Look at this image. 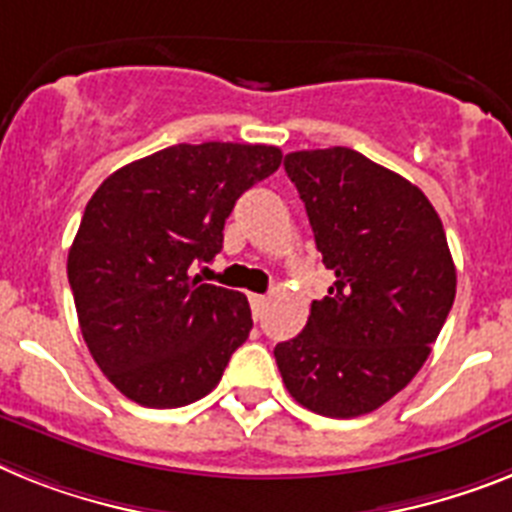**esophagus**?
I'll list each match as a JSON object with an SVG mask.
<instances>
[{"label":"esophagus","mask_w":512,"mask_h":512,"mask_svg":"<svg viewBox=\"0 0 512 512\" xmlns=\"http://www.w3.org/2000/svg\"><path fill=\"white\" fill-rule=\"evenodd\" d=\"M249 304H252V315L263 317L265 307H268V296L263 294H249Z\"/></svg>","instance_id":"34e87169"}]
</instances>
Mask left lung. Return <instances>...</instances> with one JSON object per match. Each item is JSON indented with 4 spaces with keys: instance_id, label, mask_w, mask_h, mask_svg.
<instances>
[{
    "instance_id": "left-lung-1",
    "label": "left lung",
    "mask_w": 512,
    "mask_h": 512,
    "mask_svg": "<svg viewBox=\"0 0 512 512\" xmlns=\"http://www.w3.org/2000/svg\"><path fill=\"white\" fill-rule=\"evenodd\" d=\"M283 166L336 281L276 364L304 409L369 414L414 380L453 307L445 229L416 184L351 148L296 150Z\"/></svg>"
}]
</instances>
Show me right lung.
<instances>
[{
	"label": "right lung",
	"mask_w": 512,
	"mask_h": 512,
	"mask_svg": "<svg viewBox=\"0 0 512 512\" xmlns=\"http://www.w3.org/2000/svg\"><path fill=\"white\" fill-rule=\"evenodd\" d=\"M281 158L273 145H171L114 171L88 200L67 278L90 356L130 401H200L247 341V296L192 273L221 252L234 203Z\"/></svg>",
	"instance_id": "1"
}]
</instances>
